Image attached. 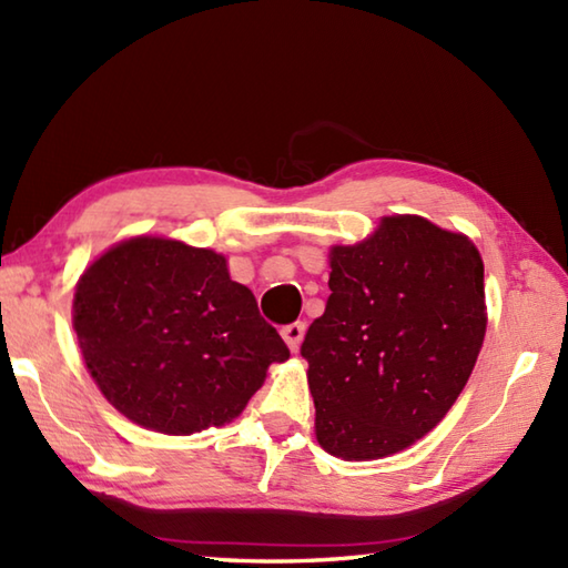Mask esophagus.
I'll return each mask as SVG.
<instances>
[{
	"label": "esophagus",
	"instance_id": "obj_1",
	"mask_svg": "<svg viewBox=\"0 0 568 568\" xmlns=\"http://www.w3.org/2000/svg\"><path fill=\"white\" fill-rule=\"evenodd\" d=\"M281 335H283L287 347L295 352L300 347V342H303V337H305V322H291V325H285L281 329Z\"/></svg>",
	"mask_w": 568,
	"mask_h": 568
}]
</instances>
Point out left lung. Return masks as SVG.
<instances>
[{
  "label": "left lung",
  "instance_id": "8db88e82",
  "mask_svg": "<svg viewBox=\"0 0 568 568\" xmlns=\"http://www.w3.org/2000/svg\"><path fill=\"white\" fill-rule=\"evenodd\" d=\"M325 315L300 354L329 455L384 458L424 438L468 384L485 339V268L473 241L386 216L329 251Z\"/></svg>",
  "mask_w": 568,
  "mask_h": 568
}]
</instances>
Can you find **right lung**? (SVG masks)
I'll return each mask as SVG.
<instances>
[{
  "label": "right lung",
  "instance_id": "add662e5",
  "mask_svg": "<svg viewBox=\"0 0 568 568\" xmlns=\"http://www.w3.org/2000/svg\"><path fill=\"white\" fill-rule=\"evenodd\" d=\"M73 327L108 402L166 436L229 424L291 357L224 255L170 239L100 255L75 287Z\"/></svg>",
  "mask_w": 568,
  "mask_h": 568
}]
</instances>
